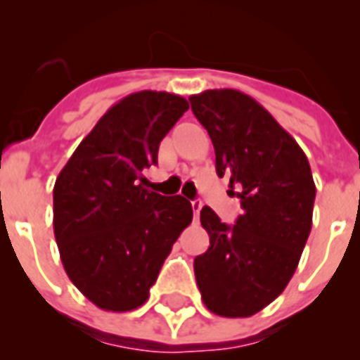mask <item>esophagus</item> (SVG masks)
Returning a JSON list of instances; mask_svg holds the SVG:
<instances>
[{
	"mask_svg": "<svg viewBox=\"0 0 360 360\" xmlns=\"http://www.w3.org/2000/svg\"><path fill=\"white\" fill-rule=\"evenodd\" d=\"M191 205H193V213H195V217H198V214H200L202 205H204V204H202L200 200H193Z\"/></svg>",
	"mask_w": 360,
	"mask_h": 360,
	"instance_id": "obj_1",
	"label": "esophagus"
}]
</instances>
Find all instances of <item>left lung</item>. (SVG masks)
Instances as JSON below:
<instances>
[{
    "label": "left lung",
    "mask_w": 360,
    "mask_h": 360,
    "mask_svg": "<svg viewBox=\"0 0 360 360\" xmlns=\"http://www.w3.org/2000/svg\"><path fill=\"white\" fill-rule=\"evenodd\" d=\"M207 129L217 174L240 198L235 226L202 207L210 248L195 259L205 308L229 319L251 317L284 291L311 231L315 182L309 162L259 101L235 89L189 96Z\"/></svg>",
    "instance_id": "left-lung-1"
}]
</instances>
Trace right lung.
I'll return each instance as SVG.
<instances>
[{
	"mask_svg": "<svg viewBox=\"0 0 360 360\" xmlns=\"http://www.w3.org/2000/svg\"><path fill=\"white\" fill-rule=\"evenodd\" d=\"M187 109L186 98L171 92L129 94L98 120L58 174L52 222L61 262L100 309L140 308L191 224V202L149 191L143 176Z\"/></svg>",
	"mask_w": 360,
	"mask_h": 360,
	"instance_id": "obj_1",
	"label": "right lung"
}]
</instances>
